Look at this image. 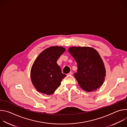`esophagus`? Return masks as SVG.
Instances as JSON below:
<instances>
[{
    "label": "esophagus",
    "instance_id": "esophagus-1",
    "mask_svg": "<svg viewBox=\"0 0 127 127\" xmlns=\"http://www.w3.org/2000/svg\"><path fill=\"white\" fill-rule=\"evenodd\" d=\"M72 74H73V72H72V71H70L68 74V75H72Z\"/></svg>",
    "mask_w": 127,
    "mask_h": 127
}]
</instances>
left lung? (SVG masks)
<instances>
[{"mask_svg": "<svg viewBox=\"0 0 127 127\" xmlns=\"http://www.w3.org/2000/svg\"><path fill=\"white\" fill-rule=\"evenodd\" d=\"M68 51L77 63V72L74 77L79 86L87 92L99 88L104 81L106 72L97 51L87 47H72Z\"/></svg>", "mask_w": 127, "mask_h": 127, "instance_id": "left-lung-1", "label": "left lung"}]
</instances>
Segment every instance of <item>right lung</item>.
Here are the masks:
<instances>
[{
  "instance_id": "right-lung-1",
  "label": "right lung",
  "mask_w": 127,
  "mask_h": 127,
  "mask_svg": "<svg viewBox=\"0 0 127 127\" xmlns=\"http://www.w3.org/2000/svg\"><path fill=\"white\" fill-rule=\"evenodd\" d=\"M65 51L64 48L53 46L44 50L36 58L31 68V78L38 92L50 95L61 85L66 75L62 73L57 61Z\"/></svg>"
}]
</instances>
